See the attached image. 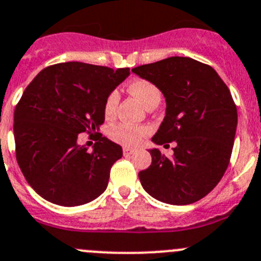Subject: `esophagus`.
I'll return each instance as SVG.
<instances>
[{
    "label": "esophagus",
    "mask_w": 261,
    "mask_h": 261,
    "mask_svg": "<svg viewBox=\"0 0 261 261\" xmlns=\"http://www.w3.org/2000/svg\"><path fill=\"white\" fill-rule=\"evenodd\" d=\"M131 154H134L133 149H130V148H123V155L128 156V155H131Z\"/></svg>",
    "instance_id": "esophagus-1"
}]
</instances>
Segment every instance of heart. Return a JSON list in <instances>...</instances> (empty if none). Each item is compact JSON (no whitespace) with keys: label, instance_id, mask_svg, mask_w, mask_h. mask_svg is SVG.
I'll return each mask as SVG.
<instances>
[{"label":"heart","instance_id":"1","mask_svg":"<svg viewBox=\"0 0 261 261\" xmlns=\"http://www.w3.org/2000/svg\"><path fill=\"white\" fill-rule=\"evenodd\" d=\"M127 89L131 94L135 95L148 110L151 107H156L162 99V93L159 88L154 83L146 79H135L128 83ZM118 100L120 95L116 90L111 92L106 98L103 112L107 118L115 117L117 112ZM149 134V128L146 126H135L128 123H118L110 130V136L116 143L125 146H138Z\"/></svg>","mask_w":261,"mask_h":261}]
</instances>
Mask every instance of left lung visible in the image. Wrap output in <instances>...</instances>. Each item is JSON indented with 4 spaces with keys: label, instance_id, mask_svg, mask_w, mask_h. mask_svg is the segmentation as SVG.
<instances>
[{
    "label": "left lung",
    "instance_id": "1",
    "mask_svg": "<svg viewBox=\"0 0 261 261\" xmlns=\"http://www.w3.org/2000/svg\"><path fill=\"white\" fill-rule=\"evenodd\" d=\"M166 98V116L151 140L169 146L171 158L151 149V164L139 172L150 196L173 205L200 200L218 185L233 149L237 108L228 87L209 65L168 57L134 67Z\"/></svg>",
    "mask_w": 261,
    "mask_h": 261
}]
</instances>
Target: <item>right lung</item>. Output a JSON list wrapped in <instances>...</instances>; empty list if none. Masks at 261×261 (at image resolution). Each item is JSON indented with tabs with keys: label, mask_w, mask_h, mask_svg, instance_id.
Returning <instances> with one entry per match:
<instances>
[{
	"label": "right lung",
	"mask_w": 261,
	"mask_h": 261,
	"mask_svg": "<svg viewBox=\"0 0 261 261\" xmlns=\"http://www.w3.org/2000/svg\"><path fill=\"white\" fill-rule=\"evenodd\" d=\"M130 74V69L84 62L56 63L43 69L15 107L16 161L28 184L53 204L90 203L107 189L113 163L122 148L99 131L106 98ZM90 133L93 151L77 144Z\"/></svg>",
	"instance_id": "1"
}]
</instances>
